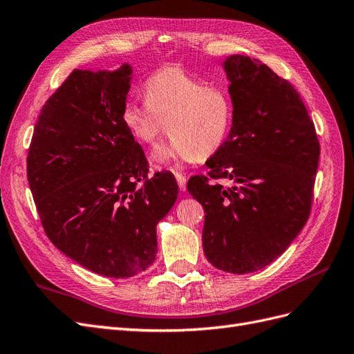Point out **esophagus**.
Listing matches in <instances>:
<instances>
[{
	"label": "esophagus",
	"instance_id": "obj_1",
	"mask_svg": "<svg viewBox=\"0 0 354 354\" xmlns=\"http://www.w3.org/2000/svg\"><path fill=\"white\" fill-rule=\"evenodd\" d=\"M176 180L178 183V189L180 190H186V177L181 173H176Z\"/></svg>",
	"mask_w": 354,
	"mask_h": 354
}]
</instances>
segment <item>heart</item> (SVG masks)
<instances>
[{
  "mask_svg": "<svg viewBox=\"0 0 354 354\" xmlns=\"http://www.w3.org/2000/svg\"><path fill=\"white\" fill-rule=\"evenodd\" d=\"M145 104L127 102L122 122L137 142L155 146L167 133L171 142L159 147V164L192 162L211 156L226 138L232 106L227 94L205 85L178 66H165L143 85Z\"/></svg>",
  "mask_w": 354,
  "mask_h": 354,
  "instance_id": "heart-1",
  "label": "heart"
}]
</instances>
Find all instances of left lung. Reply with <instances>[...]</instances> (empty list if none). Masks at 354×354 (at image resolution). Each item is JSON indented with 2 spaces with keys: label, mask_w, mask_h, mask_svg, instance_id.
<instances>
[{
  "label": "left lung",
  "mask_w": 354,
  "mask_h": 354,
  "mask_svg": "<svg viewBox=\"0 0 354 354\" xmlns=\"http://www.w3.org/2000/svg\"><path fill=\"white\" fill-rule=\"evenodd\" d=\"M233 121L189 194L205 209L202 245L217 269L245 274L274 261L312 211L320 145L306 104L288 80L260 60L224 62ZM220 179H232L224 188Z\"/></svg>",
  "instance_id": "1"
}]
</instances>
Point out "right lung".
I'll use <instances>...</instances> for the list:
<instances>
[{"mask_svg": "<svg viewBox=\"0 0 354 354\" xmlns=\"http://www.w3.org/2000/svg\"><path fill=\"white\" fill-rule=\"evenodd\" d=\"M131 68L75 69L42 106L26 171L53 245L85 269L131 277L152 266L156 224L178 195L169 171L149 176L122 122Z\"/></svg>", "mask_w": 354, "mask_h": 354, "instance_id": "obj_1", "label": "right lung"}]
</instances>
